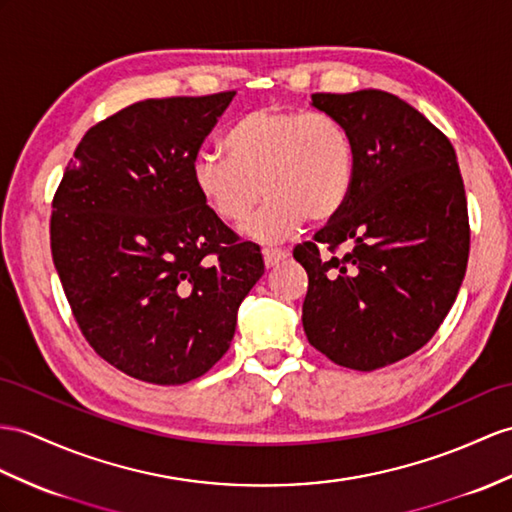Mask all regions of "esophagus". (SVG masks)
<instances>
[{"instance_id": "1", "label": "esophagus", "mask_w": 512, "mask_h": 512, "mask_svg": "<svg viewBox=\"0 0 512 512\" xmlns=\"http://www.w3.org/2000/svg\"><path fill=\"white\" fill-rule=\"evenodd\" d=\"M289 256V252H286V249H280V247H265L263 249V258H265V265H267V269H271V267H276L278 263H282V260Z\"/></svg>"}]
</instances>
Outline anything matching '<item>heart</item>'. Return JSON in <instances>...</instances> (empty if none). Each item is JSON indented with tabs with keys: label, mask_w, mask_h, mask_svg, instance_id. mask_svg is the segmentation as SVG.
I'll return each instance as SVG.
<instances>
[{
	"label": "heart",
	"mask_w": 512,
	"mask_h": 512,
	"mask_svg": "<svg viewBox=\"0 0 512 512\" xmlns=\"http://www.w3.org/2000/svg\"><path fill=\"white\" fill-rule=\"evenodd\" d=\"M226 156L199 154L193 182L213 213L241 226L265 195L245 232L282 241L302 223L330 221L352 191L354 147L343 123L328 112L258 108L223 136Z\"/></svg>",
	"instance_id": "heart-1"
}]
</instances>
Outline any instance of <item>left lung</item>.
I'll list each match as a JSON object with an SVG mask.
<instances>
[{"mask_svg": "<svg viewBox=\"0 0 512 512\" xmlns=\"http://www.w3.org/2000/svg\"><path fill=\"white\" fill-rule=\"evenodd\" d=\"M313 106L350 134L354 180L341 213L293 249L308 273L304 332L332 363L373 371L421 350L456 302L465 184L450 139L404 99L367 89L315 93Z\"/></svg>", "mask_w": 512, "mask_h": 512, "instance_id": "1", "label": "left lung"}]
</instances>
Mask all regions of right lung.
I'll return each mask as SVG.
<instances>
[{"label": "right lung", "instance_id": "1", "mask_svg": "<svg viewBox=\"0 0 512 512\" xmlns=\"http://www.w3.org/2000/svg\"><path fill=\"white\" fill-rule=\"evenodd\" d=\"M234 91L145 99L82 136L52 202V258L78 326L106 363L184 384L228 352L265 273L199 195L193 162Z\"/></svg>", "mask_w": 512, "mask_h": 512}]
</instances>
